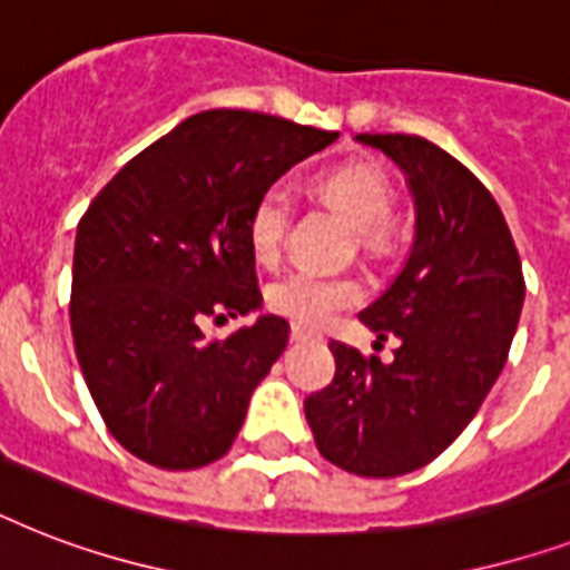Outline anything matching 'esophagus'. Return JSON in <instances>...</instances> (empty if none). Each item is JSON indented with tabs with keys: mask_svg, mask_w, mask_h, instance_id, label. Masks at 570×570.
Masks as SVG:
<instances>
[{
	"mask_svg": "<svg viewBox=\"0 0 570 570\" xmlns=\"http://www.w3.org/2000/svg\"><path fill=\"white\" fill-rule=\"evenodd\" d=\"M289 337H293V343H313V340H320V334H313V331L307 328H293Z\"/></svg>",
	"mask_w": 570,
	"mask_h": 570,
	"instance_id": "obj_1",
	"label": "esophagus"
}]
</instances>
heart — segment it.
Wrapping results in <instances>:
<instances>
[{"instance_id": "obj_1", "label": "heart", "mask_w": 570, "mask_h": 570, "mask_svg": "<svg viewBox=\"0 0 570 570\" xmlns=\"http://www.w3.org/2000/svg\"><path fill=\"white\" fill-rule=\"evenodd\" d=\"M322 204H328L343 215L355 230L370 242L381 236V227L393 213V186L379 168L370 165H348L325 174L316 186ZM286 222H289V200L284 191H266L248 215V245L250 254L263 266H272L284 248ZM361 281L348 275H313V272H293L268 289V307L295 322L298 328H320L343 307L361 298Z\"/></svg>"}]
</instances>
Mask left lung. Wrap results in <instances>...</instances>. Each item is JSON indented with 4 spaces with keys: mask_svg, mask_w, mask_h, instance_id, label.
<instances>
[{
    "mask_svg": "<svg viewBox=\"0 0 570 570\" xmlns=\"http://www.w3.org/2000/svg\"><path fill=\"white\" fill-rule=\"evenodd\" d=\"M396 165L414 200V242L361 322L396 334L390 364L331 343L337 373L304 399L313 441L331 464L370 479L423 468L476 416L503 373L523 311V272L491 191L420 136L361 132Z\"/></svg>",
    "mask_w": 570,
    "mask_h": 570,
    "instance_id": "8db88e82",
    "label": "left lung"
}]
</instances>
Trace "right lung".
Here are the masks:
<instances>
[{
	"mask_svg": "<svg viewBox=\"0 0 570 570\" xmlns=\"http://www.w3.org/2000/svg\"><path fill=\"white\" fill-rule=\"evenodd\" d=\"M337 136L259 111H200L88 206L76 227L70 328L94 405L136 459L195 470L233 446L289 325L266 313L206 340L200 322L259 311L250 209Z\"/></svg>",
	"mask_w": 570,
	"mask_h": 570,
	"instance_id": "1",
	"label": "right lung"
}]
</instances>
